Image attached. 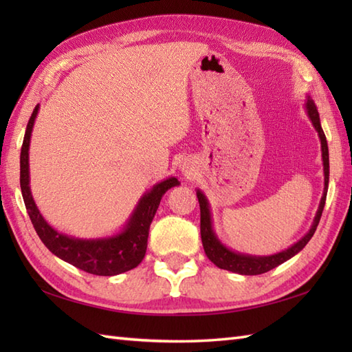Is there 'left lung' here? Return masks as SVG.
<instances>
[{
	"mask_svg": "<svg viewBox=\"0 0 352 352\" xmlns=\"http://www.w3.org/2000/svg\"><path fill=\"white\" fill-rule=\"evenodd\" d=\"M307 113L311 119V124L315 125V129L319 134L320 139V146H322V160H324V174H325V189H324V195L322 199H320V206L319 210L316 213L315 222L310 228V231L305 234L300 242H296L294 246H290L289 250L275 254V256H269V257H252V256H243V254H236L233 251L227 250L226 246L221 245V242L216 239L213 230H212V221H210V210H208V204L206 197L201 193L199 190L197 192L198 197V203H199V210H201V241H203L204 251L207 254V257L210 258L213 263L221 267V269H227V271L236 272V274H242V275H258V274H265L271 269L276 267L278 265L284 263V261L289 260L290 257H294L295 254L300 252L305 245L309 243L310 239L315 234V231L318 228V223L320 221V216H322L324 212V206H325V199H327V190H328V178H330V160H328V145H327V138L325 133L320 126L319 121V113L318 109L315 106V102L311 100L307 101Z\"/></svg>",
	"mask_w": 352,
	"mask_h": 352,
	"instance_id": "8db88e82",
	"label": "left lung"
}]
</instances>
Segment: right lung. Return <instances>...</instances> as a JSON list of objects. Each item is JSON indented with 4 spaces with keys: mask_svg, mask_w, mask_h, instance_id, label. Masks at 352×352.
<instances>
[{
    "mask_svg": "<svg viewBox=\"0 0 352 352\" xmlns=\"http://www.w3.org/2000/svg\"><path fill=\"white\" fill-rule=\"evenodd\" d=\"M37 110H39V106L34 107L32 116H30L24 142H22L19 178L22 198H24L25 208L37 236L54 256L87 274L111 276L136 267L145 257L149 226H151L154 214L159 208L160 199L168 189L178 184V180L169 178V180L155 184L153 190L140 199L129 226L116 237L102 239V241H80V239H72L57 233L42 218L28 188V146Z\"/></svg>",
    "mask_w": 352,
    "mask_h": 352,
    "instance_id": "right-lung-1",
    "label": "right lung"
}]
</instances>
